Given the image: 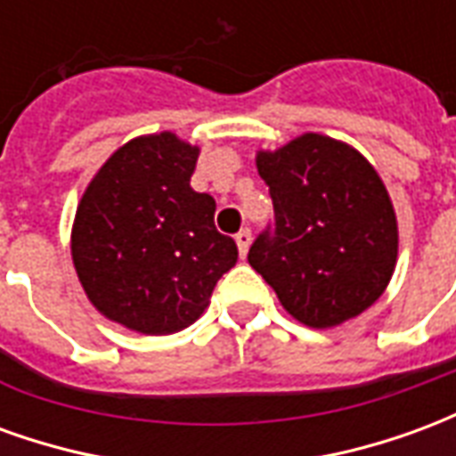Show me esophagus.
<instances>
[{
  "mask_svg": "<svg viewBox=\"0 0 456 456\" xmlns=\"http://www.w3.org/2000/svg\"><path fill=\"white\" fill-rule=\"evenodd\" d=\"M234 239H237L239 256L244 258V256H247V251H248V244H251V232H248V229H241V232H239Z\"/></svg>",
  "mask_w": 456,
  "mask_h": 456,
  "instance_id": "1",
  "label": "esophagus"
}]
</instances>
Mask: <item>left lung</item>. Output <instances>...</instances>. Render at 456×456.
<instances>
[{"label":"left lung","mask_w":456,"mask_h":456,"mask_svg":"<svg viewBox=\"0 0 456 456\" xmlns=\"http://www.w3.org/2000/svg\"><path fill=\"white\" fill-rule=\"evenodd\" d=\"M256 168L273 200V227L248 248L251 268L303 325L325 330L362 315L398 258V222L379 173L322 134L258 151Z\"/></svg>","instance_id":"left-lung-1"}]
</instances>
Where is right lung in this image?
<instances>
[{"label": "right lung", "mask_w": 456, "mask_h": 456, "mask_svg": "<svg viewBox=\"0 0 456 456\" xmlns=\"http://www.w3.org/2000/svg\"><path fill=\"white\" fill-rule=\"evenodd\" d=\"M200 149L170 131L124 143L77 205L70 251L100 313L141 335L192 325L237 264L234 239L215 227V200L195 192Z\"/></svg>", "instance_id": "obj_1"}]
</instances>
